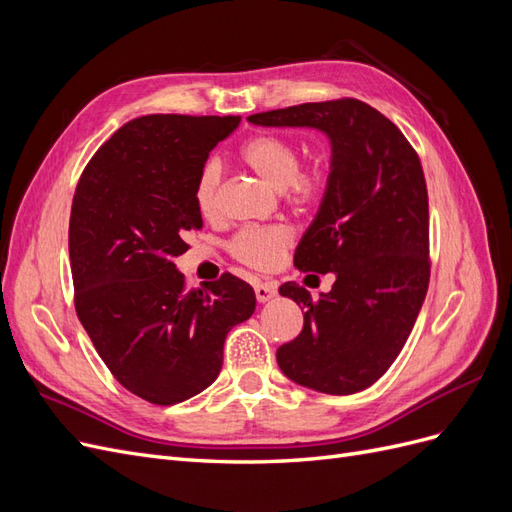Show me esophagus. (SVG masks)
Returning a JSON list of instances; mask_svg holds the SVG:
<instances>
[{
    "mask_svg": "<svg viewBox=\"0 0 512 512\" xmlns=\"http://www.w3.org/2000/svg\"><path fill=\"white\" fill-rule=\"evenodd\" d=\"M254 290H256L258 303H267L277 294V284L275 282H256Z\"/></svg>",
    "mask_w": 512,
    "mask_h": 512,
    "instance_id": "obj_1",
    "label": "esophagus"
}]
</instances>
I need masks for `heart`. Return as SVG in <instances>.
I'll return each mask as SVG.
<instances>
[{
    "mask_svg": "<svg viewBox=\"0 0 512 512\" xmlns=\"http://www.w3.org/2000/svg\"><path fill=\"white\" fill-rule=\"evenodd\" d=\"M239 156L252 173L275 190H286L294 205H316L327 192L329 168L316 162L301 168L299 145L280 134H256L245 141ZM222 183V166L209 160L200 166L194 179L196 209L211 218L218 209V194ZM292 245V232L286 226L245 228L230 241V254L243 265L269 271L280 265L284 252Z\"/></svg>",
    "mask_w": 512,
    "mask_h": 512,
    "instance_id": "obj_1",
    "label": "heart"
}]
</instances>
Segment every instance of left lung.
<instances>
[{"instance_id":"1","label":"left lung","mask_w":512,"mask_h":512,"mask_svg":"<svg viewBox=\"0 0 512 512\" xmlns=\"http://www.w3.org/2000/svg\"><path fill=\"white\" fill-rule=\"evenodd\" d=\"M265 128H314L331 143L329 183L294 254L301 271L333 273L312 299L286 282L303 331L277 348L292 382L352 395L393 365L429 286V203L421 160L406 136L369 104L344 98L247 117Z\"/></svg>"}]
</instances>
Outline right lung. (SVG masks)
I'll return each instance as SVG.
<instances>
[{"label":"right lung","mask_w":512,"mask_h":512,"mask_svg":"<svg viewBox=\"0 0 512 512\" xmlns=\"http://www.w3.org/2000/svg\"><path fill=\"white\" fill-rule=\"evenodd\" d=\"M241 117L147 115L89 160L70 213L76 314L121 386L173 406L218 378L224 339L254 314L250 284L224 273L185 290L175 258L203 218L194 179Z\"/></svg>","instance_id":"add662e5"}]
</instances>
